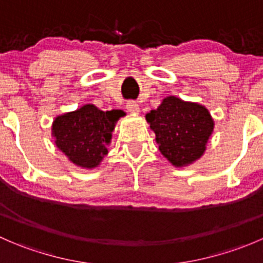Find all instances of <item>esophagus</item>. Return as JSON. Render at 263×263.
I'll return each instance as SVG.
<instances>
[{
	"label": "esophagus",
	"mask_w": 263,
	"mask_h": 263,
	"mask_svg": "<svg viewBox=\"0 0 263 263\" xmlns=\"http://www.w3.org/2000/svg\"><path fill=\"white\" fill-rule=\"evenodd\" d=\"M126 109L128 110L129 113H139L140 112V107L136 102L134 100H129V102L126 103Z\"/></svg>",
	"instance_id": "1"
}]
</instances>
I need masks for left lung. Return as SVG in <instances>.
Listing matches in <instances>:
<instances>
[{"label":"left lung","mask_w":263,"mask_h":263,"mask_svg":"<svg viewBox=\"0 0 263 263\" xmlns=\"http://www.w3.org/2000/svg\"><path fill=\"white\" fill-rule=\"evenodd\" d=\"M160 153L173 165L183 166L202 156L214 129V119L203 105L168 97L146 115Z\"/></svg>","instance_id":"8db88e82"}]
</instances>
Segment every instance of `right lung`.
Returning a JSON list of instances; mask_svg holds the SVG:
<instances>
[{
  "label": "right lung",
  "mask_w": 263,
  "mask_h": 263,
  "mask_svg": "<svg viewBox=\"0 0 263 263\" xmlns=\"http://www.w3.org/2000/svg\"><path fill=\"white\" fill-rule=\"evenodd\" d=\"M123 115L118 109L103 112L86 104L75 112L58 116L52 126L55 145L75 165L95 168L108 154L107 145L116 122Z\"/></svg>",
  "instance_id": "add662e5"
}]
</instances>
